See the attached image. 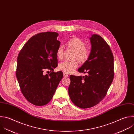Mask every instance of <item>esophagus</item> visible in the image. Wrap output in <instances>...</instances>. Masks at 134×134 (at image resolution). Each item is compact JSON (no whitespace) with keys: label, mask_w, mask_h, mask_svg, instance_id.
I'll return each mask as SVG.
<instances>
[{"label":"esophagus","mask_w":134,"mask_h":134,"mask_svg":"<svg viewBox=\"0 0 134 134\" xmlns=\"http://www.w3.org/2000/svg\"><path fill=\"white\" fill-rule=\"evenodd\" d=\"M63 77H68V75H67V74L64 73V74H63Z\"/></svg>","instance_id":"1"}]
</instances>
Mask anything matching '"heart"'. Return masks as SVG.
I'll list each match as a JSON object with an SVG mask.
<instances>
[{
  "label": "heart",
  "mask_w": 134,
  "mask_h": 134,
  "mask_svg": "<svg viewBox=\"0 0 134 134\" xmlns=\"http://www.w3.org/2000/svg\"><path fill=\"white\" fill-rule=\"evenodd\" d=\"M68 48L74 51L72 58L77 59L80 63H84L90 55V50L86 47L85 42L78 37H73L67 42ZM64 53V47L60 45L56 51L58 59H62ZM78 66V62L74 60L72 61H65L59 64V69L65 74H70L74 71Z\"/></svg>",
  "instance_id": "heart-1"
}]
</instances>
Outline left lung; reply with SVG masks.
<instances>
[{
	"instance_id": "obj_1",
	"label": "left lung",
	"mask_w": 134,
	"mask_h": 134,
	"mask_svg": "<svg viewBox=\"0 0 134 134\" xmlns=\"http://www.w3.org/2000/svg\"><path fill=\"white\" fill-rule=\"evenodd\" d=\"M91 51L87 60L78 69L85 76H70L68 94L72 102L81 108L98 104L106 96L114 79V57L109 46L99 35L90 38Z\"/></svg>"
}]
</instances>
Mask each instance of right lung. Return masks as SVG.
Instances as JSON below:
<instances>
[{"mask_svg": "<svg viewBox=\"0 0 134 134\" xmlns=\"http://www.w3.org/2000/svg\"><path fill=\"white\" fill-rule=\"evenodd\" d=\"M58 36V33L49 31L35 35L18 54L16 77L22 94L33 105L48 104L63 78L62 71H53L57 67L56 51L60 44ZM45 69L51 72L44 75Z\"/></svg>", "mask_w": 134, "mask_h": 134, "instance_id": "add662e5", "label": "right lung"}]
</instances>
